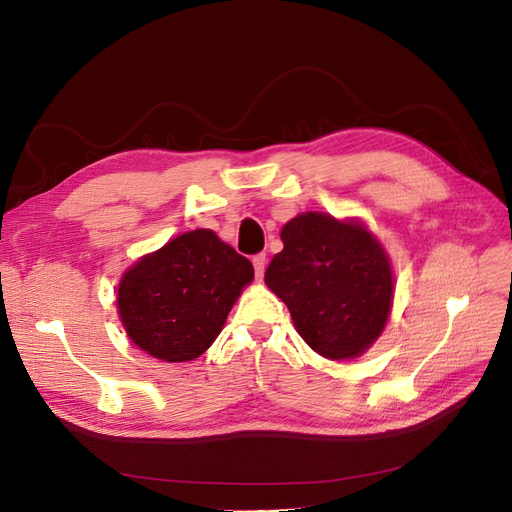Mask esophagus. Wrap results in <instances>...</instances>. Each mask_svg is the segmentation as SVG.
I'll return each mask as SVG.
<instances>
[{"instance_id":"34e87169","label":"esophagus","mask_w":512,"mask_h":512,"mask_svg":"<svg viewBox=\"0 0 512 512\" xmlns=\"http://www.w3.org/2000/svg\"><path fill=\"white\" fill-rule=\"evenodd\" d=\"M253 268H255L257 280H261V278H263V272H265V255H263V253H259V255L253 257Z\"/></svg>"}]
</instances>
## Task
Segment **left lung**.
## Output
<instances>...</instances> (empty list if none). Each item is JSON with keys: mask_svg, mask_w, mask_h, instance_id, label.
Returning <instances> with one entry per match:
<instances>
[{"mask_svg": "<svg viewBox=\"0 0 512 512\" xmlns=\"http://www.w3.org/2000/svg\"><path fill=\"white\" fill-rule=\"evenodd\" d=\"M265 284L284 301L303 341L330 360L358 358L381 335L393 299L391 265L370 232L324 213L282 228Z\"/></svg>", "mask_w": 512, "mask_h": 512, "instance_id": "1", "label": "left lung"}]
</instances>
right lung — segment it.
Segmentation results:
<instances>
[{
  "label": "right lung",
  "mask_w": 512,
  "mask_h": 512,
  "mask_svg": "<svg viewBox=\"0 0 512 512\" xmlns=\"http://www.w3.org/2000/svg\"><path fill=\"white\" fill-rule=\"evenodd\" d=\"M253 263L211 230H194L140 259L119 284V316L131 341L165 362L205 353L226 324Z\"/></svg>",
  "instance_id": "add662e5"
}]
</instances>
